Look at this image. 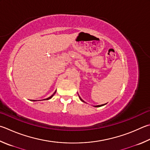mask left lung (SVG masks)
Returning a JSON list of instances; mask_svg holds the SVG:
<instances>
[{"instance_id":"8db88e82","label":"left lung","mask_w":150,"mask_h":150,"mask_svg":"<svg viewBox=\"0 0 150 150\" xmlns=\"http://www.w3.org/2000/svg\"><path fill=\"white\" fill-rule=\"evenodd\" d=\"M79 98H80V100H81V101H82L83 102H84V100H83L82 99H81L80 96H79ZM105 105V104H102V105H94V107H96V108H98V107H101V106H103V105Z\"/></svg>"}]
</instances>
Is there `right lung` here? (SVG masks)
Listing matches in <instances>:
<instances>
[{
    "instance_id": "right-lung-1",
    "label": "right lung",
    "mask_w": 150,
    "mask_h": 150,
    "mask_svg": "<svg viewBox=\"0 0 150 150\" xmlns=\"http://www.w3.org/2000/svg\"><path fill=\"white\" fill-rule=\"evenodd\" d=\"M56 91L55 92H54V94H53L52 95V96H50V97H48V98H46V99H44V100H50V99H51V98H52V97H53V96H54V94H55V93H56ZM33 101H37V100H33ZM38 101H39V100H38Z\"/></svg>"
}]
</instances>
